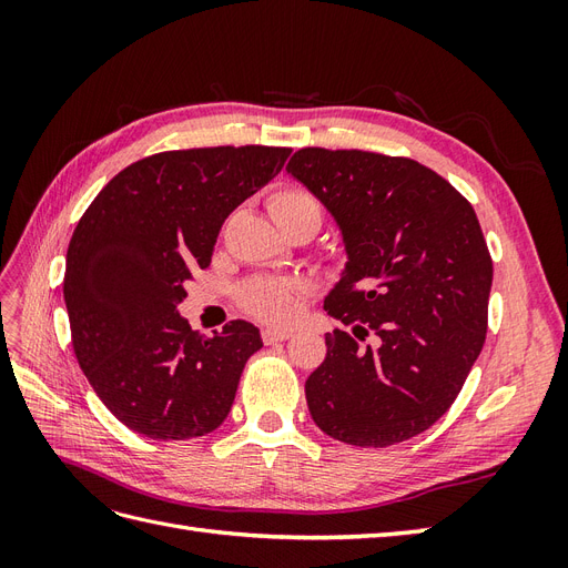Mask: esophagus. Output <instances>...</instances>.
I'll return each mask as SVG.
<instances>
[{"label":"esophagus","mask_w":568,"mask_h":568,"mask_svg":"<svg viewBox=\"0 0 568 568\" xmlns=\"http://www.w3.org/2000/svg\"><path fill=\"white\" fill-rule=\"evenodd\" d=\"M294 336V332L291 329H272V326H267V329H263V341L267 343H277V341H286V338H291Z\"/></svg>","instance_id":"34e87169"}]
</instances>
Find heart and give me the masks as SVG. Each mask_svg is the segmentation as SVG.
<instances>
[{
    "label": "heart",
    "mask_w": 568,
    "mask_h": 568,
    "mask_svg": "<svg viewBox=\"0 0 568 568\" xmlns=\"http://www.w3.org/2000/svg\"><path fill=\"white\" fill-rule=\"evenodd\" d=\"M267 211L277 227L286 232L298 222H313L320 230L322 205L303 186H280L267 196ZM305 282L294 277H255L239 288V301L251 315L272 324H286L296 317Z\"/></svg>",
    "instance_id": "heart-1"
}]
</instances>
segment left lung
I'll list each match as a JSON object with an SVG mask.
<instances>
[{"label":"left lung","instance_id":"left-lung-1","mask_svg":"<svg viewBox=\"0 0 568 568\" xmlns=\"http://www.w3.org/2000/svg\"><path fill=\"white\" fill-rule=\"evenodd\" d=\"M286 173L326 205L348 263L324 301L353 332L326 334L305 398L326 436L386 448L450 409L488 332L493 261L471 203L432 168L305 146ZM369 335L374 347H359Z\"/></svg>","mask_w":568,"mask_h":568}]
</instances>
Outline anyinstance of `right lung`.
Listing matches in <instances>:
<instances>
[{"label": "right lung", "instance_id": "add662e5", "mask_svg": "<svg viewBox=\"0 0 568 568\" xmlns=\"http://www.w3.org/2000/svg\"><path fill=\"white\" fill-rule=\"evenodd\" d=\"M288 153L261 144L153 153L120 170L80 217L63 277L73 351L99 400L134 434L186 440L227 419L261 332L234 320L205 338L178 303L211 265L222 222Z\"/></svg>", "mask_w": 568, "mask_h": 568}]
</instances>
